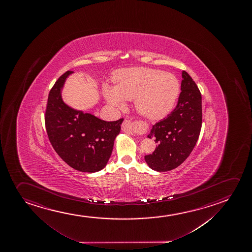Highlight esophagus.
<instances>
[{
    "label": "esophagus",
    "mask_w": 252,
    "mask_h": 252,
    "mask_svg": "<svg viewBox=\"0 0 252 252\" xmlns=\"http://www.w3.org/2000/svg\"><path fill=\"white\" fill-rule=\"evenodd\" d=\"M122 129L125 133H130V134H132L133 133V126H132L131 122L125 120V123L122 125Z\"/></svg>",
    "instance_id": "esophagus-1"
}]
</instances>
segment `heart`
<instances>
[{"label": "heart", "instance_id": "heart-1", "mask_svg": "<svg viewBox=\"0 0 252 252\" xmlns=\"http://www.w3.org/2000/svg\"><path fill=\"white\" fill-rule=\"evenodd\" d=\"M180 92L176 75L158 69L132 67L119 72L114 86L105 84L103 96L107 104L119 110L125 100L134 99L139 114L151 120L166 117L174 107Z\"/></svg>", "mask_w": 252, "mask_h": 252}]
</instances>
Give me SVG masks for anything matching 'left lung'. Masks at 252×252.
Instances as JSON below:
<instances>
[{
    "label": "left lung",
    "instance_id": "obj_1",
    "mask_svg": "<svg viewBox=\"0 0 252 252\" xmlns=\"http://www.w3.org/2000/svg\"><path fill=\"white\" fill-rule=\"evenodd\" d=\"M181 93L171 114L152 127L148 138H155L158 146L146 155L148 166L156 171L178 167L195 148L201 132V95L189 74L182 72Z\"/></svg>",
    "mask_w": 252,
    "mask_h": 252
}]
</instances>
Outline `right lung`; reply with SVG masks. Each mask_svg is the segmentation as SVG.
Segmentation results:
<instances>
[{"mask_svg": "<svg viewBox=\"0 0 252 252\" xmlns=\"http://www.w3.org/2000/svg\"><path fill=\"white\" fill-rule=\"evenodd\" d=\"M71 74L67 71L51 88L45 127L52 147L63 161L77 171L93 173L107 164L124 119L104 121L65 104L62 90Z\"/></svg>", "mask_w": 252, "mask_h": 252, "instance_id": "1", "label": "right lung"}]
</instances>
